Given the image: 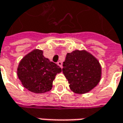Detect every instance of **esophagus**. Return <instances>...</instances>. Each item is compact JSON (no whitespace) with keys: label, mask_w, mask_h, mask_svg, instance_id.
<instances>
[{"label":"esophagus","mask_w":123,"mask_h":123,"mask_svg":"<svg viewBox=\"0 0 123 123\" xmlns=\"http://www.w3.org/2000/svg\"><path fill=\"white\" fill-rule=\"evenodd\" d=\"M57 65H59L61 68H62V62H57Z\"/></svg>","instance_id":"esophagus-1"}]
</instances>
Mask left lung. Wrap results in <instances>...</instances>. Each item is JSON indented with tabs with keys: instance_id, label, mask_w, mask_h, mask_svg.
I'll return each instance as SVG.
<instances>
[{
	"instance_id": "8db88e82",
	"label": "left lung",
	"mask_w": 123,
	"mask_h": 123,
	"mask_svg": "<svg viewBox=\"0 0 123 123\" xmlns=\"http://www.w3.org/2000/svg\"><path fill=\"white\" fill-rule=\"evenodd\" d=\"M63 73L74 93L85 94L92 90L101 78V66L86 50H76L67 53L63 63Z\"/></svg>"
}]
</instances>
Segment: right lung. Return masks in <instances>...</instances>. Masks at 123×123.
<instances>
[{
	"mask_svg": "<svg viewBox=\"0 0 123 123\" xmlns=\"http://www.w3.org/2000/svg\"><path fill=\"white\" fill-rule=\"evenodd\" d=\"M62 72L58 65L44 57L43 51L35 49L20 62L17 74L24 87L37 94L49 92L57 73Z\"/></svg>",
	"mask_w": 123,
	"mask_h": 123,
	"instance_id": "1",
	"label": "right lung"
}]
</instances>
